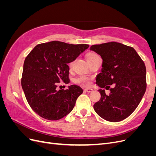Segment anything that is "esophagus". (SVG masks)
Returning a JSON list of instances; mask_svg holds the SVG:
<instances>
[{"mask_svg":"<svg viewBox=\"0 0 156 156\" xmlns=\"http://www.w3.org/2000/svg\"><path fill=\"white\" fill-rule=\"evenodd\" d=\"M84 91L87 92H93V89H92V88H85V89H84Z\"/></svg>","mask_w":156,"mask_h":156,"instance_id":"34e87169","label":"esophagus"}]
</instances>
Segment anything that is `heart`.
Wrapping results in <instances>:
<instances>
[{
    "mask_svg": "<svg viewBox=\"0 0 156 156\" xmlns=\"http://www.w3.org/2000/svg\"><path fill=\"white\" fill-rule=\"evenodd\" d=\"M97 56H98V55H96V53H90L87 55L86 59L88 62V61L91 60L93 58L97 57ZM72 63H71L70 66H72ZM75 82H76V83L81 84V85L84 86V87H88L90 84V79L87 77H84V76L78 77L76 80H75Z\"/></svg>",
    "mask_w": 156,
    "mask_h": 156,
    "instance_id": "b5f03b06",
    "label": "heart"
}]
</instances>
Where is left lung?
<instances>
[{"label":"left lung","mask_w":156,"mask_h":156,"mask_svg":"<svg viewBox=\"0 0 156 156\" xmlns=\"http://www.w3.org/2000/svg\"><path fill=\"white\" fill-rule=\"evenodd\" d=\"M90 50L103 60L96 84L111 91L107 95L105 90H99L101 98L94 105V109L105 120H123L136 109L145 93L144 63L133 48L115 41L93 45ZM112 84L113 87L110 88Z\"/></svg>","instance_id":"left-lung-1"}]
</instances>
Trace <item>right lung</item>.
Wrapping results in <instances>:
<instances>
[{"label":"right lung","mask_w":156,"mask_h":156,"mask_svg":"<svg viewBox=\"0 0 156 156\" xmlns=\"http://www.w3.org/2000/svg\"><path fill=\"white\" fill-rule=\"evenodd\" d=\"M87 44H69L58 41L37 45L26 57L21 86L29 105L37 115L58 120L73 110L83 89L73 84L56 90L57 83H69L68 64L88 48Z\"/></svg>","instance_id":"1"}]
</instances>
